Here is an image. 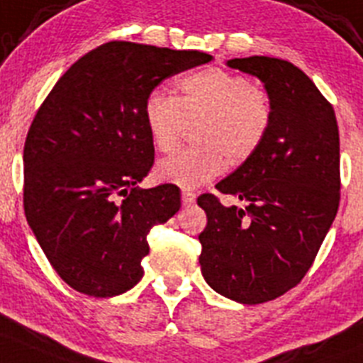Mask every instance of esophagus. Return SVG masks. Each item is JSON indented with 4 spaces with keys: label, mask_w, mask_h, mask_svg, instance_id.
Instances as JSON below:
<instances>
[{
    "label": "esophagus",
    "mask_w": 363,
    "mask_h": 363,
    "mask_svg": "<svg viewBox=\"0 0 363 363\" xmlns=\"http://www.w3.org/2000/svg\"><path fill=\"white\" fill-rule=\"evenodd\" d=\"M182 204L184 206H191L193 202H195V199H197V195L193 191H182Z\"/></svg>",
    "instance_id": "obj_1"
}]
</instances>
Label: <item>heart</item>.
<instances>
[{
	"label": "heart",
	"instance_id": "1",
	"mask_svg": "<svg viewBox=\"0 0 363 363\" xmlns=\"http://www.w3.org/2000/svg\"><path fill=\"white\" fill-rule=\"evenodd\" d=\"M177 96L154 91L145 101V123L159 152H172L186 123H195L199 145L157 162L159 181L195 189L218 177L228 164H242L265 141L272 123V101L263 87L243 74L208 67L184 74Z\"/></svg>",
	"mask_w": 363,
	"mask_h": 363
}]
</instances>
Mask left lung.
Returning <instances> with one entry per match:
<instances>
[{"label":"left lung","instance_id":"1","mask_svg":"<svg viewBox=\"0 0 363 363\" xmlns=\"http://www.w3.org/2000/svg\"><path fill=\"white\" fill-rule=\"evenodd\" d=\"M228 66L262 80L272 123L258 152L216 184L243 206L199 197L208 225L199 235L206 283L242 304L272 301L310 270L340 201V141L335 111L294 64L272 57Z\"/></svg>","mask_w":363,"mask_h":363}]
</instances>
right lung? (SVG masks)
<instances>
[{
    "label": "right lung",
    "instance_id": "right-lung-1",
    "mask_svg": "<svg viewBox=\"0 0 363 363\" xmlns=\"http://www.w3.org/2000/svg\"><path fill=\"white\" fill-rule=\"evenodd\" d=\"M211 59L113 40L77 60L37 111L23 154L25 215L77 292L114 297L143 277L147 235L181 208L177 186H138L154 164L145 101L164 79Z\"/></svg>",
    "mask_w": 363,
    "mask_h": 363
}]
</instances>
